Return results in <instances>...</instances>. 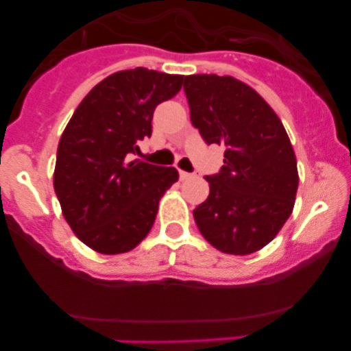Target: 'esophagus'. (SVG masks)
<instances>
[{"mask_svg": "<svg viewBox=\"0 0 351 351\" xmlns=\"http://www.w3.org/2000/svg\"><path fill=\"white\" fill-rule=\"evenodd\" d=\"M192 176L193 175H190V173H186V171H180V180H182V182H185V180H190Z\"/></svg>", "mask_w": 351, "mask_h": 351, "instance_id": "esophagus-1", "label": "esophagus"}]
</instances>
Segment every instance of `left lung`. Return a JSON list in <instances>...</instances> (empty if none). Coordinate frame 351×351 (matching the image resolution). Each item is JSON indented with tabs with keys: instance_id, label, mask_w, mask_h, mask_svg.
Listing matches in <instances>:
<instances>
[{
	"instance_id": "left-lung-1",
	"label": "left lung",
	"mask_w": 351,
	"mask_h": 351,
	"mask_svg": "<svg viewBox=\"0 0 351 351\" xmlns=\"http://www.w3.org/2000/svg\"><path fill=\"white\" fill-rule=\"evenodd\" d=\"M193 127L224 146L221 173L205 176L207 200L193 210L198 231L228 254H251L278 234L295 204L293 147L274 108L232 76L192 74L183 83Z\"/></svg>"
}]
</instances>
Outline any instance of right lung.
<instances>
[{"instance_id":"obj_1","label":"right lung","mask_w":351,"mask_h":351,"mask_svg":"<svg viewBox=\"0 0 351 351\" xmlns=\"http://www.w3.org/2000/svg\"><path fill=\"white\" fill-rule=\"evenodd\" d=\"M183 76L146 67L117 71L83 98L58 146L54 190L80 241L101 254L134 250L153 228L175 168L139 159L154 108L182 90Z\"/></svg>"}]
</instances>
